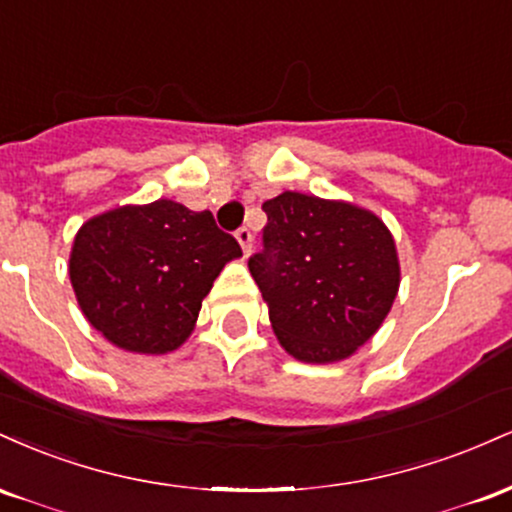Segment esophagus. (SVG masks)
<instances>
[{"instance_id":"obj_1","label":"esophagus","mask_w":512,"mask_h":512,"mask_svg":"<svg viewBox=\"0 0 512 512\" xmlns=\"http://www.w3.org/2000/svg\"><path fill=\"white\" fill-rule=\"evenodd\" d=\"M236 238H238L240 248H243V252H245V257H248L252 252V231H250V228H245V226L238 228Z\"/></svg>"}]
</instances>
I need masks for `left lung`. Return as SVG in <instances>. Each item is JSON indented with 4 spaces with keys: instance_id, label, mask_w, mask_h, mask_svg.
<instances>
[{
    "instance_id": "8db88e82",
    "label": "left lung",
    "mask_w": 512,
    "mask_h": 512,
    "mask_svg": "<svg viewBox=\"0 0 512 512\" xmlns=\"http://www.w3.org/2000/svg\"><path fill=\"white\" fill-rule=\"evenodd\" d=\"M262 209L264 250L248 267L276 339L298 361H344L395 303V238L373 211L337 199L281 192Z\"/></svg>"
}]
</instances>
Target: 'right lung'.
I'll return each mask as SVG.
<instances>
[{"instance_id": "right-lung-1", "label": "right lung", "mask_w": 512, "mask_h": 512, "mask_svg": "<svg viewBox=\"0 0 512 512\" xmlns=\"http://www.w3.org/2000/svg\"><path fill=\"white\" fill-rule=\"evenodd\" d=\"M240 255L211 211L156 199L88 219L74 238L69 279L81 313L110 344L168 354L190 337L214 279Z\"/></svg>"}]
</instances>
